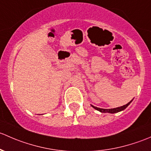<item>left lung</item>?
<instances>
[{"mask_svg": "<svg viewBox=\"0 0 151 151\" xmlns=\"http://www.w3.org/2000/svg\"><path fill=\"white\" fill-rule=\"evenodd\" d=\"M133 99H132L131 101H130L129 102H128V103L127 104V105H123V106H121V107H119V108H111V109H103V108H97V107L94 106V105H91V107H92L93 108H94L95 110H98V111L101 112V113H119V112L120 111H122V110H124V109H126V108H127V107L129 106V105H130V103L132 102V101Z\"/></svg>", "mask_w": 151, "mask_h": 151, "instance_id": "8db88e82", "label": "left lung"}]
</instances>
